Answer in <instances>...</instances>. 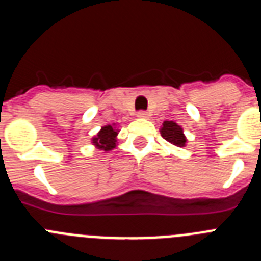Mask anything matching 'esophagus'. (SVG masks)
Returning a JSON list of instances; mask_svg holds the SVG:
<instances>
[{
    "label": "esophagus",
    "instance_id": "34e87169",
    "mask_svg": "<svg viewBox=\"0 0 261 261\" xmlns=\"http://www.w3.org/2000/svg\"><path fill=\"white\" fill-rule=\"evenodd\" d=\"M137 117H140V119H147V117H149V114H147L146 111H138Z\"/></svg>",
    "mask_w": 261,
    "mask_h": 261
}]
</instances>
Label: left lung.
Instances as JSON below:
<instances>
[{"mask_svg":"<svg viewBox=\"0 0 261 261\" xmlns=\"http://www.w3.org/2000/svg\"><path fill=\"white\" fill-rule=\"evenodd\" d=\"M161 135H162L166 141L175 145V146H186L187 140L183 133V129L174 121H165L163 126L161 128Z\"/></svg>","mask_w":261,"mask_h":261,"instance_id":"left-lung-1","label":"left lung"}]
</instances>
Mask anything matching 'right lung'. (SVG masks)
Returning <instances> with one entry per match:
<instances>
[{"instance_id": "obj_1", "label": "right lung", "mask_w": 261, "mask_h": 261, "mask_svg": "<svg viewBox=\"0 0 261 261\" xmlns=\"http://www.w3.org/2000/svg\"><path fill=\"white\" fill-rule=\"evenodd\" d=\"M116 136L117 130H115L114 126L106 125L100 129V132L93 138V142L100 150L108 151L116 146Z\"/></svg>"}]
</instances>
